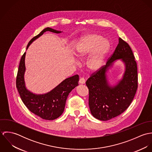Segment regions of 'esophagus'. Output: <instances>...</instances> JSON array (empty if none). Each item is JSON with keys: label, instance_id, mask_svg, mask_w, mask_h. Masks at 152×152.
Listing matches in <instances>:
<instances>
[{"label": "esophagus", "instance_id": "34e87169", "mask_svg": "<svg viewBox=\"0 0 152 152\" xmlns=\"http://www.w3.org/2000/svg\"><path fill=\"white\" fill-rule=\"evenodd\" d=\"M85 83H86V81H85L84 78H81L80 80V81H79V83H80V84H82V85H83V84H84Z\"/></svg>", "mask_w": 152, "mask_h": 152}]
</instances>
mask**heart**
Listing matches in <instances>:
<instances>
[{
  "mask_svg": "<svg viewBox=\"0 0 152 152\" xmlns=\"http://www.w3.org/2000/svg\"><path fill=\"white\" fill-rule=\"evenodd\" d=\"M110 50V43L107 38L101 37L96 33H89L80 39L75 54L80 60H84L89 55L86 66L88 71L94 72L104 66Z\"/></svg>",
  "mask_w": 152,
  "mask_h": 152,
  "instance_id": "heart-1",
  "label": "heart"
}]
</instances>
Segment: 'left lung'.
Returning a JSON list of instances; mask_svg holds the SVG:
<instances>
[{
    "mask_svg": "<svg viewBox=\"0 0 152 152\" xmlns=\"http://www.w3.org/2000/svg\"><path fill=\"white\" fill-rule=\"evenodd\" d=\"M106 65L86 81L89 89V107L92 116L108 121L123 113L130 105L137 88V68L129 44L121 37ZM120 60L124 65L122 77L115 83L109 81L108 73L114 63Z\"/></svg>",
    "mask_w": 152,
    "mask_h": 152,
    "instance_id": "left-lung-1",
    "label": "left lung"
}]
</instances>
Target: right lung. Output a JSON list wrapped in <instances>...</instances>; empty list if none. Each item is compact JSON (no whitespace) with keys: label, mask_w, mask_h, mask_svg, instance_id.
<instances>
[{"label":"right lung","mask_w":152,"mask_h":152,"mask_svg":"<svg viewBox=\"0 0 152 152\" xmlns=\"http://www.w3.org/2000/svg\"><path fill=\"white\" fill-rule=\"evenodd\" d=\"M47 31L57 34L63 32L50 27L45 28L29 42L26 50L31 44ZM26 53H24L21 58L16 78V87L22 101L32 113L41 118L49 121L56 119L63 113L66 100L70 92L78 86L79 76L75 75L66 78L47 93L42 94L33 93L27 88L24 81Z\"/></svg>","instance_id":"right-lung-1"}]
</instances>
